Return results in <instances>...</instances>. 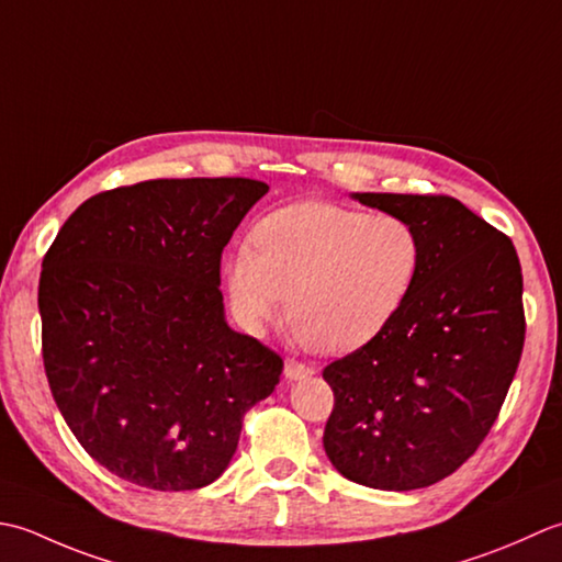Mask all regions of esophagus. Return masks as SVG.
<instances>
[{"label":"esophagus","instance_id":"1","mask_svg":"<svg viewBox=\"0 0 562 562\" xmlns=\"http://www.w3.org/2000/svg\"><path fill=\"white\" fill-rule=\"evenodd\" d=\"M283 373H285V378H289V381H297V378H303V375H313V369L307 363L297 361V359H285Z\"/></svg>","mask_w":562,"mask_h":562}]
</instances>
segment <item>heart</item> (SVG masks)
Listing matches in <instances>:
<instances>
[{"instance_id":"heart-1","label":"heart","mask_w":562,"mask_h":562,"mask_svg":"<svg viewBox=\"0 0 562 562\" xmlns=\"http://www.w3.org/2000/svg\"><path fill=\"white\" fill-rule=\"evenodd\" d=\"M422 267V243L397 215H366L305 201L261 217L255 249L225 267L237 315L259 327L283 313L293 335L323 353L363 347L407 303Z\"/></svg>"}]
</instances>
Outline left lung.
Segmentation results:
<instances>
[{
	"mask_svg": "<svg viewBox=\"0 0 562 562\" xmlns=\"http://www.w3.org/2000/svg\"><path fill=\"white\" fill-rule=\"evenodd\" d=\"M357 199L415 227L422 267L391 325L325 366V453L366 487H429L477 451L505 403L526 335L521 265L512 239L453 196Z\"/></svg>",
	"mask_w": 562,
	"mask_h": 562,
	"instance_id": "1",
	"label": "left lung"
}]
</instances>
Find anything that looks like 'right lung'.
I'll return each instance as SVG.
<instances>
[{
	"instance_id": "add662e5",
	"label": "right lung",
	"mask_w": 562,
	"mask_h": 562,
	"mask_svg": "<svg viewBox=\"0 0 562 562\" xmlns=\"http://www.w3.org/2000/svg\"><path fill=\"white\" fill-rule=\"evenodd\" d=\"M269 187L150 179L67 217L38 283L43 366L57 409L106 471L199 490L231 463L249 407L283 359L225 323L221 257Z\"/></svg>"
}]
</instances>
